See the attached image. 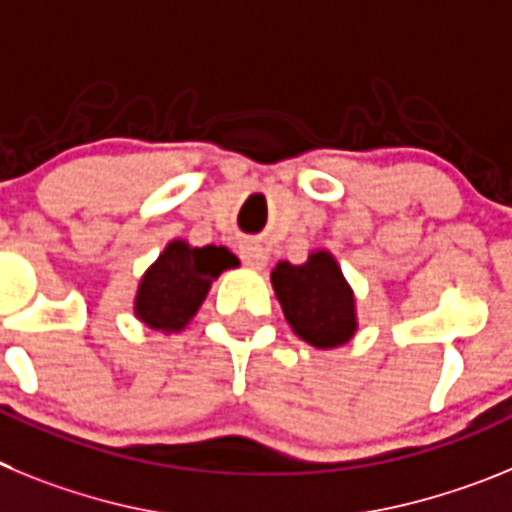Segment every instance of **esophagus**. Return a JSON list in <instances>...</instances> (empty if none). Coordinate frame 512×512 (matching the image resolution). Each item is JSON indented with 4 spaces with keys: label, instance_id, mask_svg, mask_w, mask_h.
Masks as SVG:
<instances>
[{
    "label": "esophagus",
    "instance_id": "esophagus-1",
    "mask_svg": "<svg viewBox=\"0 0 512 512\" xmlns=\"http://www.w3.org/2000/svg\"><path fill=\"white\" fill-rule=\"evenodd\" d=\"M239 255H242L244 265H247V268H252V270H262L265 265H268V250H265L262 244H255V242L242 244Z\"/></svg>",
    "mask_w": 512,
    "mask_h": 512
}]
</instances>
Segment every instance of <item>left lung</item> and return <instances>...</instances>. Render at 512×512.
Returning a JSON list of instances; mask_svg holds the SVG:
<instances>
[{"label":"left lung","instance_id":"1","mask_svg":"<svg viewBox=\"0 0 512 512\" xmlns=\"http://www.w3.org/2000/svg\"><path fill=\"white\" fill-rule=\"evenodd\" d=\"M270 283L286 322L301 340L319 350L353 340L358 330L355 296L332 252L314 250L301 265L278 262Z\"/></svg>","mask_w":512,"mask_h":512}]
</instances>
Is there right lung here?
Returning <instances> with one entry per match:
<instances>
[{"label":"right lung","mask_w":512,"mask_h":512,"mask_svg":"<svg viewBox=\"0 0 512 512\" xmlns=\"http://www.w3.org/2000/svg\"><path fill=\"white\" fill-rule=\"evenodd\" d=\"M237 262L226 247H190L185 239H172L141 275L133 314L164 335L185 330L206 301L211 283L224 270L237 268Z\"/></svg>","instance_id":"add662e5"}]
</instances>
